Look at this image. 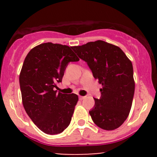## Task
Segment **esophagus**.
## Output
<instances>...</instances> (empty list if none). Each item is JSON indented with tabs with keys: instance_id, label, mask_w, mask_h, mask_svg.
<instances>
[{
	"instance_id": "1",
	"label": "esophagus",
	"mask_w": 157,
	"mask_h": 157,
	"mask_svg": "<svg viewBox=\"0 0 157 157\" xmlns=\"http://www.w3.org/2000/svg\"><path fill=\"white\" fill-rule=\"evenodd\" d=\"M85 97H84V96H79V100H83V99H85Z\"/></svg>"
}]
</instances>
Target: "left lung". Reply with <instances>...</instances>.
I'll use <instances>...</instances> for the list:
<instances>
[{
	"label": "left lung",
	"instance_id": "left-lung-1",
	"mask_svg": "<svg viewBox=\"0 0 157 157\" xmlns=\"http://www.w3.org/2000/svg\"><path fill=\"white\" fill-rule=\"evenodd\" d=\"M71 48L87 63L102 86L101 97L94 98V106L89 111L93 122L104 130L117 128L125 121L132 105L135 89L132 63L120 47L102 40Z\"/></svg>",
	"mask_w": 157,
	"mask_h": 157
}]
</instances>
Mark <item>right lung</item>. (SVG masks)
<instances>
[{"label": "right lung", "instance_id": "add662e5", "mask_svg": "<svg viewBox=\"0 0 157 157\" xmlns=\"http://www.w3.org/2000/svg\"><path fill=\"white\" fill-rule=\"evenodd\" d=\"M79 60L71 47L52 43L35 46L25 58L19 77L23 105L45 134H60L69 125L78 96L57 93L55 88L68 63Z\"/></svg>", "mask_w": 157, "mask_h": 157}]
</instances>
